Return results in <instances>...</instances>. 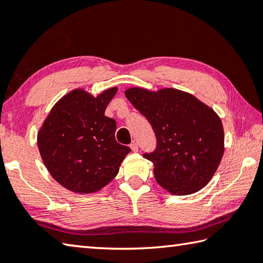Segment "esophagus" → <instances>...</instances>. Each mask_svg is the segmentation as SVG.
<instances>
[{"label": "esophagus", "instance_id": "esophagus-1", "mask_svg": "<svg viewBox=\"0 0 263 263\" xmlns=\"http://www.w3.org/2000/svg\"><path fill=\"white\" fill-rule=\"evenodd\" d=\"M130 147H131V149H132L133 152L138 151V144H137V143H132V144L130 145Z\"/></svg>", "mask_w": 263, "mask_h": 263}]
</instances>
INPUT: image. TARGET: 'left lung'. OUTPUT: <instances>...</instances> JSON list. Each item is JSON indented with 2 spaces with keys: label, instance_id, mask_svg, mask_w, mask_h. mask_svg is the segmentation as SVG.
<instances>
[{
  "label": "left lung",
  "instance_id": "obj_1",
  "mask_svg": "<svg viewBox=\"0 0 263 263\" xmlns=\"http://www.w3.org/2000/svg\"><path fill=\"white\" fill-rule=\"evenodd\" d=\"M125 96L156 133V151L144 157L153 162L158 184L174 195L205 187L224 151L223 126L216 112L193 95L172 87H130Z\"/></svg>",
  "mask_w": 263,
  "mask_h": 263
}]
</instances>
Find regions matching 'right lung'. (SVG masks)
Here are the masks:
<instances>
[{
  "label": "right lung",
  "instance_id": "add662e5",
  "mask_svg": "<svg viewBox=\"0 0 263 263\" xmlns=\"http://www.w3.org/2000/svg\"><path fill=\"white\" fill-rule=\"evenodd\" d=\"M118 91L109 87L95 97L78 87L64 95L37 133V146L55 180L77 194L95 193L119 172L130 147L117 143L115 119L106 106Z\"/></svg>",
  "mask_w": 263,
  "mask_h": 263
}]
</instances>
